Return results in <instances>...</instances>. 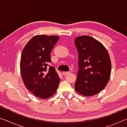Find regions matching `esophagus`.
Instances as JSON below:
<instances>
[{"instance_id":"1","label":"esophagus","mask_w":127,"mask_h":127,"mask_svg":"<svg viewBox=\"0 0 127 127\" xmlns=\"http://www.w3.org/2000/svg\"><path fill=\"white\" fill-rule=\"evenodd\" d=\"M69 72H62V74H63L64 76H65V75H66L67 74H68V73H69Z\"/></svg>"}]
</instances>
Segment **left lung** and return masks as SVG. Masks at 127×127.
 <instances>
[{
    "instance_id": "8db88e82",
    "label": "left lung",
    "mask_w": 127,
    "mask_h": 127,
    "mask_svg": "<svg viewBox=\"0 0 127 127\" xmlns=\"http://www.w3.org/2000/svg\"><path fill=\"white\" fill-rule=\"evenodd\" d=\"M78 54V68L74 89L85 96L97 94L110 79L111 62L102 43L90 36H81L74 40Z\"/></svg>"
}]
</instances>
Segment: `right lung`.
Segmentation results:
<instances>
[{"label": "right lung", "mask_w": 127, "mask_h": 127, "mask_svg": "<svg viewBox=\"0 0 127 127\" xmlns=\"http://www.w3.org/2000/svg\"><path fill=\"white\" fill-rule=\"evenodd\" d=\"M60 37L38 35L30 39L23 48L20 71L23 83L36 97L45 99L55 94L60 78L55 69L50 66V53Z\"/></svg>", "instance_id": "add662e5"}]
</instances>
